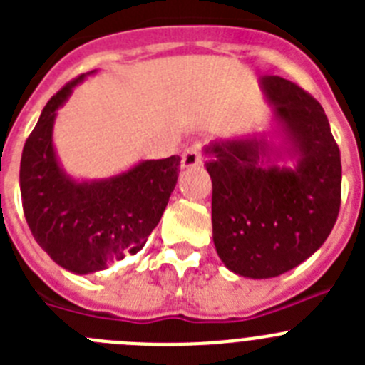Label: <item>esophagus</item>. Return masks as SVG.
<instances>
[{
    "instance_id": "obj_1",
    "label": "esophagus",
    "mask_w": 365,
    "mask_h": 365,
    "mask_svg": "<svg viewBox=\"0 0 365 365\" xmlns=\"http://www.w3.org/2000/svg\"><path fill=\"white\" fill-rule=\"evenodd\" d=\"M202 163V144L193 143L192 146L186 148L185 153H182V160H180V166L182 168H193L199 166Z\"/></svg>"
}]
</instances>
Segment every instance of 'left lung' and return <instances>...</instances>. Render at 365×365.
<instances>
[{
	"mask_svg": "<svg viewBox=\"0 0 365 365\" xmlns=\"http://www.w3.org/2000/svg\"><path fill=\"white\" fill-rule=\"evenodd\" d=\"M274 115L291 140L296 170L263 164L265 140L212 144V227L221 261L245 278H274L318 250L341 201L340 150L324 108L279 76L261 80Z\"/></svg>",
	"mask_w": 365,
	"mask_h": 365,
	"instance_id": "1",
	"label": "left lung"
}]
</instances>
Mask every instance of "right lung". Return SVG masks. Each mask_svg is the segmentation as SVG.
Wrapping results in <instances>:
<instances>
[{"label": "right lung", "mask_w": 365, "mask_h": 365, "mask_svg": "<svg viewBox=\"0 0 365 365\" xmlns=\"http://www.w3.org/2000/svg\"><path fill=\"white\" fill-rule=\"evenodd\" d=\"M83 74L51 96L29 135L19 164V190L36 243L58 265L89 274L137 254L159 225L177 185L180 157L144 160L98 182H74L60 170L53 148L56 109Z\"/></svg>", "instance_id": "1"}]
</instances>
